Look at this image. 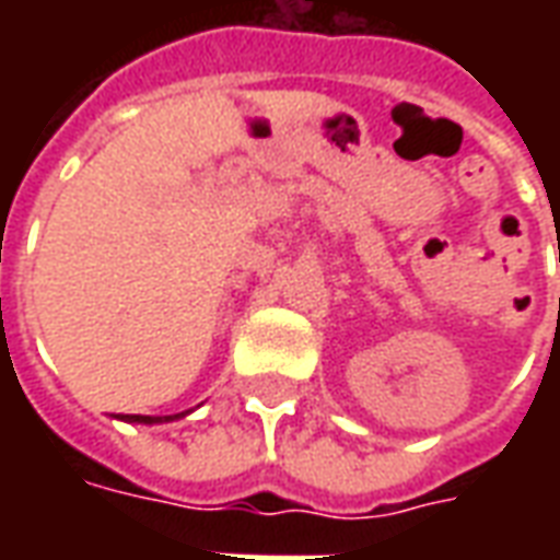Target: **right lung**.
Listing matches in <instances>:
<instances>
[{
	"label": "right lung",
	"mask_w": 560,
	"mask_h": 560,
	"mask_svg": "<svg viewBox=\"0 0 560 560\" xmlns=\"http://www.w3.org/2000/svg\"><path fill=\"white\" fill-rule=\"evenodd\" d=\"M176 417H179V413H176ZM119 420H126V422H149V425H152V422H167V420H173V417H143V413H122Z\"/></svg>",
	"instance_id": "add662e5"
}]
</instances>
